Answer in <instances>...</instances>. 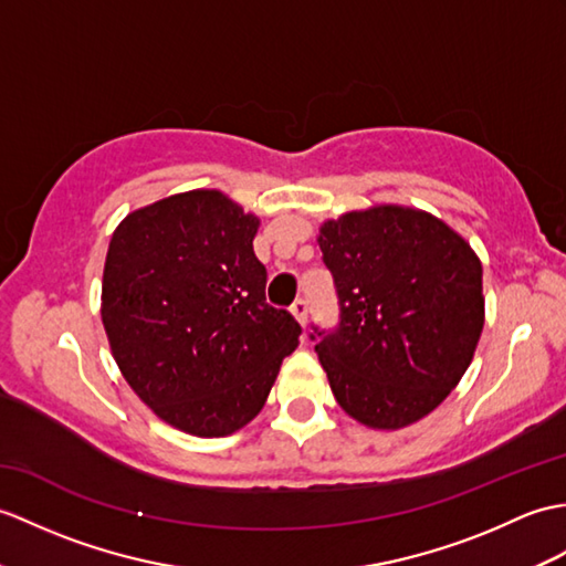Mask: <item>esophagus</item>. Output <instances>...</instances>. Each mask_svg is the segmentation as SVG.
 <instances>
[{
    "mask_svg": "<svg viewBox=\"0 0 566 566\" xmlns=\"http://www.w3.org/2000/svg\"><path fill=\"white\" fill-rule=\"evenodd\" d=\"M292 313H294V318L298 321V325L306 327V321H308V301H306V298H296L294 306H292Z\"/></svg>",
    "mask_w": 566,
    "mask_h": 566,
    "instance_id": "obj_1",
    "label": "esophagus"
}]
</instances>
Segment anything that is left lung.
<instances>
[{"mask_svg":"<svg viewBox=\"0 0 566 566\" xmlns=\"http://www.w3.org/2000/svg\"><path fill=\"white\" fill-rule=\"evenodd\" d=\"M318 245L339 323L311 339L343 410L400 429L439 407L475 354L484 325L482 265L437 217L371 207L325 221Z\"/></svg>","mask_w":566,"mask_h":566,"instance_id":"obj_1","label":"left lung"}]
</instances>
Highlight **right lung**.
Masks as SVG:
<instances>
[{"instance_id":"1","label":"right lung","mask_w":566,"mask_h":566,"mask_svg":"<svg viewBox=\"0 0 566 566\" xmlns=\"http://www.w3.org/2000/svg\"><path fill=\"white\" fill-rule=\"evenodd\" d=\"M260 221L217 190L127 214L103 270L101 318L125 380L164 422L227 437L265 405L301 325L265 298Z\"/></svg>"}]
</instances>
